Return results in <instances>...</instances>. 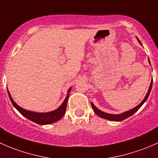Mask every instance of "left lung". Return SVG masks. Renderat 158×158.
Segmentation results:
<instances>
[{
    "mask_svg": "<svg viewBox=\"0 0 158 158\" xmlns=\"http://www.w3.org/2000/svg\"><path fill=\"white\" fill-rule=\"evenodd\" d=\"M139 42L140 43V41L139 40ZM149 61V60H148ZM149 63H150V61H149ZM152 82L153 81H152V82H151V84H150V87H149V89H148V91L147 94H146L145 97H144V100L141 101V103L139 104V105H138L137 106L135 107V108H133L132 110H128V111L126 112V113H122V114H118V115H115V114H110V113H104V112H102L101 110H98V109L97 108V107L95 106L93 104V103H91V106H92V108L93 110H94V113H96L98 116L101 117V118H105V119H108V120H110V121H116V122H118V121H123V120L126 119V118H128L129 116H131V115H132L134 114L135 112H137L138 110H139L140 107L141 106L144 104V102L147 100V99L149 97V94H150L151 93V90H152Z\"/></svg>",
    "mask_w": 158,
    "mask_h": 158,
    "instance_id": "obj_1",
    "label": "left lung"
}]
</instances>
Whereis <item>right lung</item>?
<instances>
[{"mask_svg":"<svg viewBox=\"0 0 158 158\" xmlns=\"http://www.w3.org/2000/svg\"><path fill=\"white\" fill-rule=\"evenodd\" d=\"M70 91H71V88H70L68 91V95L67 97H66L65 100H64L63 103L61 104L57 110H55L52 112H49V113H40L28 111V110H24V109L19 107V106L14 101V100H13L12 97H11L10 94V92L7 90L8 95H9L11 103L14 105V106L15 107V108L17 109L23 116H25L26 118H27L28 119L31 120V121L34 122V123L40 125L51 124V123H55V122L58 121V120L61 119V118H62L63 115H64L66 111V106H67V102L68 100V97H69Z\"/></svg>","mask_w":158,"mask_h":158,"instance_id":"right-lung-1","label":"right lung"}]
</instances>
